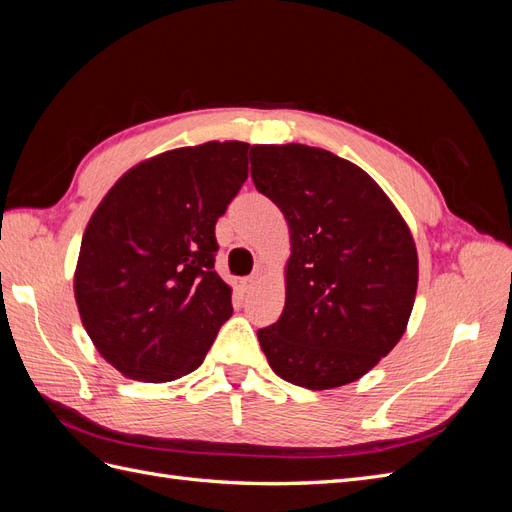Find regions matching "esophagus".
Instances as JSON below:
<instances>
[{
  "mask_svg": "<svg viewBox=\"0 0 512 512\" xmlns=\"http://www.w3.org/2000/svg\"><path fill=\"white\" fill-rule=\"evenodd\" d=\"M256 284H258V277H256V275H250V277H243V280L239 282V288H241L243 292H250Z\"/></svg>",
  "mask_w": 512,
  "mask_h": 512,
  "instance_id": "esophagus-1",
  "label": "esophagus"
}]
</instances>
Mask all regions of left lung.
<instances>
[{"label": "left lung", "mask_w": 512, "mask_h": 512, "mask_svg": "<svg viewBox=\"0 0 512 512\" xmlns=\"http://www.w3.org/2000/svg\"><path fill=\"white\" fill-rule=\"evenodd\" d=\"M252 179L290 228L286 303L258 342L312 391L363 378L406 333L418 284L412 232L363 168L299 143L254 145Z\"/></svg>", "instance_id": "1"}]
</instances>
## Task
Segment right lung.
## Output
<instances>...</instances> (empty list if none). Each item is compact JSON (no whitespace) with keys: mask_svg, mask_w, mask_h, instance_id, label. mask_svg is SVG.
<instances>
[{"mask_svg":"<svg viewBox=\"0 0 512 512\" xmlns=\"http://www.w3.org/2000/svg\"><path fill=\"white\" fill-rule=\"evenodd\" d=\"M241 141L179 147L132 166L85 228L74 299L96 350L126 378L190 374L232 316L215 222L247 179Z\"/></svg>","mask_w":512,"mask_h":512,"instance_id":"1","label":"right lung"}]
</instances>
